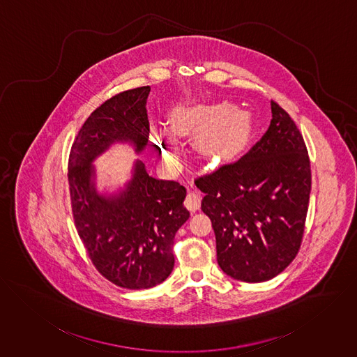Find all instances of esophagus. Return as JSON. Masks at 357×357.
<instances>
[{"mask_svg": "<svg viewBox=\"0 0 357 357\" xmlns=\"http://www.w3.org/2000/svg\"><path fill=\"white\" fill-rule=\"evenodd\" d=\"M201 205V197L199 195H197L196 192H189L188 193V197L185 199V206L192 211V212H196L198 208Z\"/></svg>", "mask_w": 357, "mask_h": 357, "instance_id": "34e87169", "label": "esophagus"}]
</instances>
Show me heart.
Instances as JSON below:
<instances>
[{
  "label": "heart",
  "mask_w": 357,
  "mask_h": 357,
  "mask_svg": "<svg viewBox=\"0 0 357 357\" xmlns=\"http://www.w3.org/2000/svg\"><path fill=\"white\" fill-rule=\"evenodd\" d=\"M175 134L196 132L199 153L209 159L231 156L243 142L248 132V118L239 109H229L227 104L196 105L181 108L171 116ZM156 142L165 164L175 168L181 160V144L168 130H160Z\"/></svg>",
  "instance_id": "1"
}]
</instances>
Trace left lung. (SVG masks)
I'll use <instances>...</instances> for the list:
<instances>
[{"label":"left lung","mask_w":357,"mask_h":357,"mask_svg":"<svg viewBox=\"0 0 357 357\" xmlns=\"http://www.w3.org/2000/svg\"><path fill=\"white\" fill-rule=\"evenodd\" d=\"M268 130L241 159L196 179L212 222L218 264L229 277L264 282L280 274L301 246L311 193L304 138L271 101Z\"/></svg>","instance_id":"left-lung-1"}]
</instances>
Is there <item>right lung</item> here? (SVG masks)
Wrapping results in <instances>:
<instances>
[{"instance_id":"right-lung-1","label":"right lung","mask_w":357,"mask_h":357,"mask_svg":"<svg viewBox=\"0 0 357 357\" xmlns=\"http://www.w3.org/2000/svg\"><path fill=\"white\" fill-rule=\"evenodd\" d=\"M149 91V86L127 90L98 107L68 160L73 213L84 249L102 277L132 290L153 287L172 273L174 238L190 216L183 206L186 189L151 176L141 160L118 193L101 195L96 188L93 162L114 144H130L137 155L146 148Z\"/></svg>"}]
</instances>
